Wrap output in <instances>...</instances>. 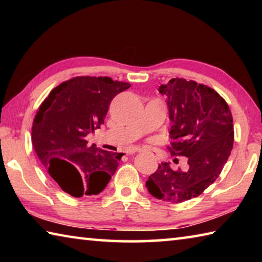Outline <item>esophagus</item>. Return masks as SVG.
I'll use <instances>...</instances> for the list:
<instances>
[{
  "label": "esophagus",
  "mask_w": 262,
  "mask_h": 262,
  "mask_svg": "<svg viewBox=\"0 0 262 262\" xmlns=\"http://www.w3.org/2000/svg\"><path fill=\"white\" fill-rule=\"evenodd\" d=\"M143 148H130L129 150H127V154H135V152H141L143 151Z\"/></svg>",
  "instance_id": "obj_1"
}]
</instances>
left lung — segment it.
<instances>
[{"label": "left lung", "mask_w": 262, "mask_h": 262, "mask_svg": "<svg viewBox=\"0 0 262 262\" xmlns=\"http://www.w3.org/2000/svg\"><path fill=\"white\" fill-rule=\"evenodd\" d=\"M166 97L171 155L187 157L186 171L162 163L145 187L154 198L180 203L196 198L221 173L233 147V120L229 106L211 88L184 78H172L158 88Z\"/></svg>", "instance_id": "obj_1"}]
</instances>
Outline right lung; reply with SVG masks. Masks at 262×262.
Instances as JSON below:
<instances>
[{"label":"right lung","mask_w":262,"mask_h":262,"mask_svg":"<svg viewBox=\"0 0 262 262\" xmlns=\"http://www.w3.org/2000/svg\"><path fill=\"white\" fill-rule=\"evenodd\" d=\"M129 83L82 76L61 83L43 100L32 126L39 161L62 190L75 198L103 192L122 152L89 145L86 136L104 123L115 96Z\"/></svg>","instance_id":"obj_1"}]
</instances>
